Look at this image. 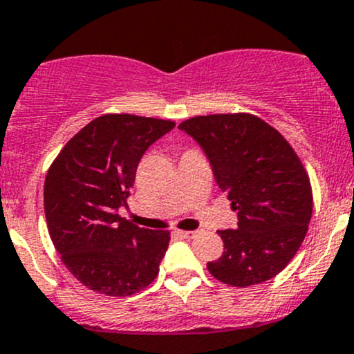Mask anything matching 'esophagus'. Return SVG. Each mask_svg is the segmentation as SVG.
<instances>
[{
	"label": "esophagus",
	"mask_w": 354,
	"mask_h": 354,
	"mask_svg": "<svg viewBox=\"0 0 354 354\" xmlns=\"http://www.w3.org/2000/svg\"><path fill=\"white\" fill-rule=\"evenodd\" d=\"M174 234H176V236L183 237V239H191V237L196 236V231H180V229H176V231H174Z\"/></svg>",
	"instance_id": "1"
}]
</instances>
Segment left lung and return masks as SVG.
<instances>
[{
    "mask_svg": "<svg viewBox=\"0 0 354 354\" xmlns=\"http://www.w3.org/2000/svg\"><path fill=\"white\" fill-rule=\"evenodd\" d=\"M178 129L206 153L239 218L237 229L218 231L224 252L207 270L232 287L274 279L300 249L312 219V186L295 150L250 113L199 115Z\"/></svg>",
    "mask_w": 354,
    "mask_h": 354,
    "instance_id": "obj_1",
    "label": "left lung"
}]
</instances>
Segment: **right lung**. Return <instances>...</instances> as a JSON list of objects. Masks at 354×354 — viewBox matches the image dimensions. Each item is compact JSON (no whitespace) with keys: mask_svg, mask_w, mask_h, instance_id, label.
<instances>
[{"mask_svg":"<svg viewBox=\"0 0 354 354\" xmlns=\"http://www.w3.org/2000/svg\"><path fill=\"white\" fill-rule=\"evenodd\" d=\"M174 122L107 113L84 127L53 161L44 181L48 231L64 266L80 283L109 297L143 290L160 272L168 231L118 216L143 153Z\"/></svg>","mask_w":354,"mask_h":354,"instance_id":"right-lung-1","label":"right lung"}]
</instances>
